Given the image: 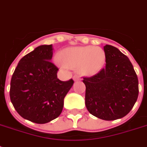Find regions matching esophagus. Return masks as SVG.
<instances>
[{
  "label": "esophagus",
  "instance_id": "esophagus-1",
  "mask_svg": "<svg viewBox=\"0 0 147 147\" xmlns=\"http://www.w3.org/2000/svg\"><path fill=\"white\" fill-rule=\"evenodd\" d=\"M81 78L80 77L78 76H77V75H75V76H73V80L75 81V82H77V81H79L80 80Z\"/></svg>",
  "mask_w": 147,
  "mask_h": 147
}]
</instances>
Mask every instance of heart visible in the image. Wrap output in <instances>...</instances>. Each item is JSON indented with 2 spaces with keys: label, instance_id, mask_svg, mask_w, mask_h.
Returning a JSON list of instances; mask_svg holds the SVG:
<instances>
[{
  "label": "heart",
  "instance_id": "heart-1",
  "mask_svg": "<svg viewBox=\"0 0 147 147\" xmlns=\"http://www.w3.org/2000/svg\"><path fill=\"white\" fill-rule=\"evenodd\" d=\"M57 59L63 66L77 69L81 76L92 77L103 69L106 62V54L100 47H73L60 51Z\"/></svg>",
  "mask_w": 147,
  "mask_h": 147
}]
</instances>
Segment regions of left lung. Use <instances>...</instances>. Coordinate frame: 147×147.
Here are the masks:
<instances>
[{"instance_id": "left-lung-1", "label": "left lung", "mask_w": 147, "mask_h": 147, "mask_svg": "<svg viewBox=\"0 0 147 147\" xmlns=\"http://www.w3.org/2000/svg\"><path fill=\"white\" fill-rule=\"evenodd\" d=\"M105 68L84 78L85 105L90 114L105 121L126 116L138 98V78L127 56L111 45L104 47Z\"/></svg>"}]
</instances>
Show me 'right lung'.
Segmentation results:
<instances>
[{
  "label": "right lung",
  "mask_w": 147,
  "mask_h": 147,
  "mask_svg": "<svg viewBox=\"0 0 147 147\" xmlns=\"http://www.w3.org/2000/svg\"><path fill=\"white\" fill-rule=\"evenodd\" d=\"M53 53V45L35 48L20 60L11 78L10 100L22 117L33 123H48L59 116L73 85L72 79L57 78Z\"/></svg>",
  "instance_id": "add662e5"
}]
</instances>
